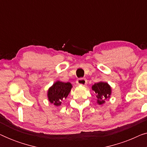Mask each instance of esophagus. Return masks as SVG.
Here are the masks:
<instances>
[{
	"label": "esophagus",
	"instance_id": "34e87169",
	"mask_svg": "<svg viewBox=\"0 0 147 147\" xmlns=\"http://www.w3.org/2000/svg\"><path fill=\"white\" fill-rule=\"evenodd\" d=\"M76 82H77L78 85L85 86L86 84H87V80H86V78H79Z\"/></svg>",
	"mask_w": 147,
	"mask_h": 147
}]
</instances>
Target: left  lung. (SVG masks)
I'll return each instance as SVG.
<instances>
[{
  "instance_id": "1",
  "label": "left lung",
  "mask_w": 147,
  "mask_h": 147,
  "mask_svg": "<svg viewBox=\"0 0 147 147\" xmlns=\"http://www.w3.org/2000/svg\"><path fill=\"white\" fill-rule=\"evenodd\" d=\"M92 88L96 94L97 102L99 104H104L105 102L104 100L109 98L111 94V88L106 82H100L94 84Z\"/></svg>"
}]
</instances>
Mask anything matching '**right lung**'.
<instances>
[{"label":"right lung","mask_w":147,"mask_h":147,"mask_svg":"<svg viewBox=\"0 0 147 147\" xmlns=\"http://www.w3.org/2000/svg\"><path fill=\"white\" fill-rule=\"evenodd\" d=\"M72 85L69 82H56L48 90L47 96L49 101L56 106H59L69 94Z\"/></svg>","instance_id":"right-lung-1"}]
</instances>
